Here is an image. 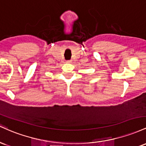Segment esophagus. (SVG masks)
Wrapping results in <instances>:
<instances>
[{
    "label": "esophagus",
    "mask_w": 146,
    "mask_h": 146,
    "mask_svg": "<svg viewBox=\"0 0 146 146\" xmlns=\"http://www.w3.org/2000/svg\"><path fill=\"white\" fill-rule=\"evenodd\" d=\"M66 62H67V63H71V60H67Z\"/></svg>",
    "instance_id": "34e87169"
}]
</instances>
